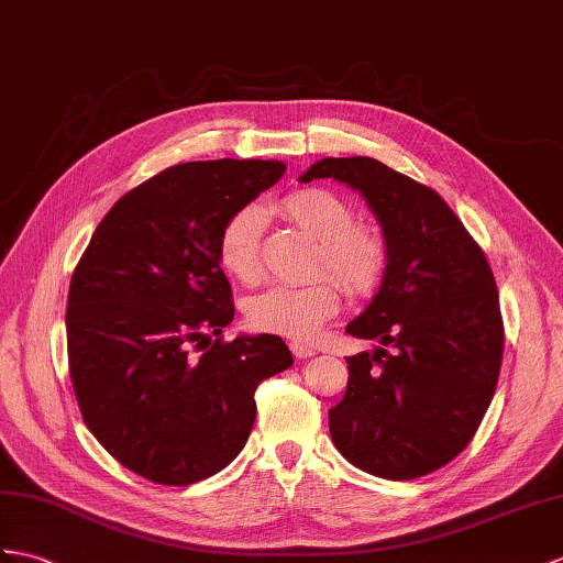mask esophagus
I'll return each mask as SVG.
<instances>
[{
	"mask_svg": "<svg viewBox=\"0 0 563 563\" xmlns=\"http://www.w3.org/2000/svg\"><path fill=\"white\" fill-rule=\"evenodd\" d=\"M291 353L296 355V358H300V361H308V358H312V355H314V351L310 346H303V344H291Z\"/></svg>",
	"mask_w": 563,
	"mask_h": 563,
	"instance_id": "esophagus-1",
	"label": "esophagus"
}]
</instances>
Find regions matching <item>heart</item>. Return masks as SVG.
I'll use <instances>...</instances> for the list:
<instances>
[{"label": "heart", "mask_w": 563, "mask_h": 563, "mask_svg": "<svg viewBox=\"0 0 563 563\" xmlns=\"http://www.w3.org/2000/svg\"><path fill=\"white\" fill-rule=\"evenodd\" d=\"M282 212L320 241L318 272H332L346 291L369 294L385 277L387 241L373 227L355 222L346 200L308 188L284 198ZM263 227L265 214L253 205L236 210L222 227L217 243L219 263L239 282L253 284L263 274ZM339 286L332 277L310 284H277L249 300L245 320L255 332L308 341L339 310Z\"/></svg>", "instance_id": "obj_1"}]
</instances>
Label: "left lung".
I'll return each mask as SVG.
<instances>
[{
  "mask_svg": "<svg viewBox=\"0 0 563 563\" xmlns=\"http://www.w3.org/2000/svg\"><path fill=\"white\" fill-rule=\"evenodd\" d=\"M312 178L358 190L389 251L379 291L346 327L379 346L346 358L332 442L369 475H428L471 444L495 396L504 353L495 274L440 194L387 164L324 157L300 181Z\"/></svg>",
  "mask_w": 563,
  "mask_h": 563,
  "instance_id": "left-lung-1",
  "label": "left lung"
}]
</instances>
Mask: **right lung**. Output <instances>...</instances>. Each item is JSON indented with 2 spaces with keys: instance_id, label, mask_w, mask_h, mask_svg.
<instances>
[{
  "instance_id": "1",
  "label": "right lung",
  "mask_w": 563,
  "mask_h": 563,
  "mask_svg": "<svg viewBox=\"0 0 563 563\" xmlns=\"http://www.w3.org/2000/svg\"><path fill=\"white\" fill-rule=\"evenodd\" d=\"M284 172L274 159L164 169L114 202L74 269L66 346L80 413L150 483L227 468L249 442L257 385L294 365L274 334L222 341L234 303L217 255L227 219Z\"/></svg>"
}]
</instances>
